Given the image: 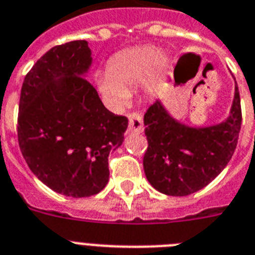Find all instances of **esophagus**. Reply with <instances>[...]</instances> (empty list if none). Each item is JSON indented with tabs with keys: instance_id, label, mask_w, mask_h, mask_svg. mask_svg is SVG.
Instances as JSON below:
<instances>
[{
	"instance_id": "1",
	"label": "esophagus",
	"mask_w": 255,
	"mask_h": 255,
	"mask_svg": "<svg viewBox=\"0 0 255 255\" xmlns=\"http://www.w3.org/2000/svg\"><path fill=\"white\" fill-rule=\"evenodd\" d=\"M129 131L131 132L143 131V119L139 113H130L129 115Z\"/></svg>"
}]
</instances>
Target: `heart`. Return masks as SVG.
<instances>
[{
	"label": "heart",
	"instance_id": "heart-1",
	"mask_svg": "<svg viewBox=\"0 0 255 255\" xmlns=\"http://www.w3.org/2000/svg\"><path fill=\"white\" fill-rule=\"evenodd\" d=\"M169 66V57L156 52L153 45L130 48L115 56L108 64V73L96 78L98 87L115 109L124 108L130 99V88L144 81L147 92H155L157 81Z\"/></svg>",
	"mask_w": 255,
	"mask_h": 255
}]
</instances>
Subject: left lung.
Returning <instances> with one entry per match:
<instances>
[{
	"mask_svg": "<svg viewBox=\"0 0 255 255\" xmlns=\"http://www.w3.org/2000/svg\"><path fill=\"white\" fill-rule=\"evenodd\" d=\"M148 147L144 173L163 194L184 197L207 186L227 167L241 129V103L235 85L231 112L223 123L193 128L180 123L156 100L144 115Z\"/></svg>",
	"mask_w": 255,
	"mask_h": 255,
	"instance_id": "1",
	"label": "left lung"
}]
</instances>
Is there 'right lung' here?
<instances>
[{
	"label": "right lung",
	"instance_id": "1",
	"mask_svg": "<svg viewBox=\"0 0 255 255\" xmlns=\"http://www.w3.org/2000/svg\"><path fill=\"white\" fill-rule=\"evenodd\" d=\"M86 40L49 49L24 78L18 142L44 185L73 198L98 194L109 180L108 156L124 142L128 119L109 112L86 79Z\"/></svg>",
	"mask_w": 255,
	"mask_h": 255
}]
</instances>
